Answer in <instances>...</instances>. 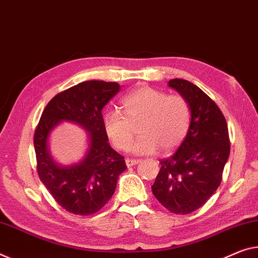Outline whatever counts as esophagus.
I'll return each instance as SVG.
<instances>
[{
	"label": "esophagus",
	"mask_w": 258,
	"mask_h": 258,
	"mask_svg": "<svg viewBox=\"0 0 258 258\" xmlns=\"http://www.w3.org/2000/svg\"><path fill=\"white\" fill-rule=\"evenodd\" d=\"M138 162H140V160L138 159H125V165L128 166V167H132V166H135V165H137Z\"/></svg>",
	"instance_id": "obj_1"
}]
</instances>
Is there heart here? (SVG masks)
Wrapping results in <instances>:
<instances>
[{
  "label": "heart",
  "instance_id": "1",
  "mask_svg": "<svg viewBox=\"0 0 258 258\" xmlns=\"http://www.w3.org/2000/svg\"><path fill=\"white\" fill-rule=\"evenodd\" d=\"M124 114L117 109L104 114L107 136L117 150L125 151L134 140L135 126L141 123L142 136L130 150L136 154H152L161 148L170 152L184 141L191 124V106L183 96L166 93L150 86L133 91L122 99Z\"/></svg>",
  "mask_w": 258,
  "mask_h": 258
}]
</instances>
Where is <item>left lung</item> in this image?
<instances>
[{
    "instance_id": "8db88e82",
    "label": "left lung",
    "mask_w": 258,
    "mask_h": 258,
    "mask_svg": "<svg viewBox=\"0 0 258 258\" xmlns=\"http://www.w3.org/2000/svg\"><path fill=\"white\" fill-rule=\"evenodd\" d=\"M168 86L191 106V124L172 157L160 160L153 195L168 211L188 215L207 203L219 187L228 160L229 136L224 114L198 86L174 78Z\"/></svg>"
}]
</instances>
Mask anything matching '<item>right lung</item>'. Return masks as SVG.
<instances>
[{
	"instance_id": "add662e5",
	"label": "right lung",
	"mask_w": 258,
	"mask_h": 258,
	"mask_svg": "<svg viewBox=\"0 0 258 258\" xmlns=\"http://www.w3.org/2000/svg\"><path fill=\"white\" fill-rule=\"evenodd\" d=\"M120 89L113 82L79 83L51 99L35 129L39 177L58 205L74 215L98 212L113 196L118 176L126 169L124 157L110 148L101 113ZM62 120L76 123L89 133L85 158L70 166L55 163L48 149L51 130Z\"/></svg>"
}]
</instances>
